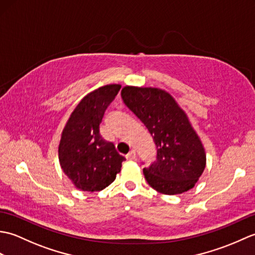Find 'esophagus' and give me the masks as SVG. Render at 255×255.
<instances>
[{
	"label": "esophagus",
	"mask_w": 255,
	"mask_h": 255,
	"mask_svg": "<svg viewBox=\"0 0 255 255\" xmlns=\"http://www.w3.org/2000/svg\"><path fill=\"white\" fill-rule=\"evenodd\" d=\"M126 159H127V160H134V159H136V151L131 150L130 152H129V153L126 155Z\"/></svg>",
	"instance_id": "1"
}]
</instances>
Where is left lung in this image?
Returning a JSON list of instances; mask_svg holds the SVG:
<instances>
[{
	"label": "left lung",
	"instance_id": "obj_1",
	"mask_svg": "<svg viewBox=\"0 0 255 255\" xmlns=\"http://www.w3.org/2000/svg\"><path fill=\"white\" fill-rule=\"evenodd\" d=\"M122 97L148 128L156 145V160L143 169L149 185L165 195L193 188L205 170L206 153L185 112L161 89L127 85Z\"/></svg>",
	"mask_w": 255,
	"mask_h": 255
}]
</instances>
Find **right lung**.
<instances>
[{"mask_svg": "<svg viewBox=\"0 0 255 255\" xmlns=\"http://www.w3.org/2000/svg\"><path fill=\"white\" fill-rule=\"evenodd\" d=\"M121 88L119 84H108L84 96L63 128L59 162L64 174L81 191L100 192L107 187L126 160L100 133L106 108Z\"/></svg>", "mask_w": 255, "mask_h": 255, "instance_id": "obj_1", "label": "right lung"}]
</instances>
